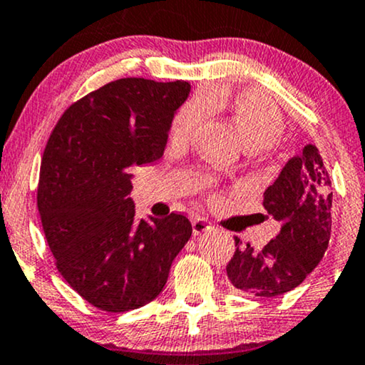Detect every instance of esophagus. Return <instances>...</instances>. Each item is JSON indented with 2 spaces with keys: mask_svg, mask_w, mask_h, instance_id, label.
<instances>
[{
  "mask_svg": "<svg viewBox=\"0 0 365 365\" xmlns=\"http://www.w3.org/2000/svg\"><path fill=\"white\" fill-rule=\"evenodd\" d=\"M209 230H212V225H210V221H207L205 217H197L192 221V231H194V235H200V232Z\"/></svg>",
  "mask_w": 365,
  "mask_h": 365,
  "instance_id": "34e87169",
  "label": "esophagus"
}]
</instances>
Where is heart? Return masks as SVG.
Segmentation results:
<instances>
[{
	"instance_id": "obj_1",
	"label": "heart",
	"mask_w": 365,
	"mask_h": 365,
	"mask_svg": "<svg viewBox=\"0 0 365 365\" xmlns=\"http://www.w3.org/2000/svg\"><path fill=\"white\" fill-rule=\"evenodd\" d=\"M209 107L227 112L238 129L245 148L250 151L269 148L284 133V118L279 108L265 96L255 91H210L205 96H195L178 108L171 118L170 135L175 144H187L194 138L197 127L205 117Z\"/></svg>"
}]
</instances>
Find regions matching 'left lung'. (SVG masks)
Returning <instances> with one entry per match:
<instances>
[{
  "label": "left lung",
  "mask_w": 365,
  "mask_h": 365,
  "mask_svg": "<svg viewBox=\"0 0 365 365\" xmlns=\"http://www.w3.org/2000/svg\"><path fill=\"white\" fill-rule=\"evenodd\" d=\"M331 182L318 148L308 144L302 155L285 163L279 178L263 194V207L280 232L262 250L250 243L227 263L231 284L241 292L275 297L292 291L322 262L331 232Z\"/></svg>",
  "instance_id": "left-lung-1"
}]
</instances>
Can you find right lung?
<instances>
[{"label": "right lung", "instance_id": "right-lung-1", "mask_svg": "<svg viewBox=\"0 0 365 365\" xmlns=\"http://www.w3.org/2000/svg\"><path fill=\"white\" fill-rule=\"evenodd\" d=\"M187 81L122 78L59 118L43 149L37 207L56 267L83 299L108 313L151 302L192 236L182 214L135 219L134 166L163 156Z\"/></svg>", "mask_w": 365, "mask_h": 365}]
</instances>
